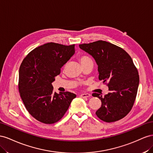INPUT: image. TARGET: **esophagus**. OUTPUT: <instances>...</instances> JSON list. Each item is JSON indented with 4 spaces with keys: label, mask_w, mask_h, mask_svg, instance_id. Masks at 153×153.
<instances>
[{
    "label": "esophagus",
    "mask_w": 153,
    "mask_h": 153,
    "mask_svg": "<svg viewBox=\"0 0 153 153\" xmlns=\"http://www.w3.org/2000/svg\"><path fill=\"white\" fill-rule=\"evenodd\" d=\"M81 97L82 98H86V97H89L90 96V94H81Z\"/></svg>",
    "instance_id": "esophagus-1"
}]
</instances>
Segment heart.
<instances>
[{
  "label": "heart",
  "instance_id": "b5f03b06",
  "mask_svg": "<svg viewBox=\"0 0 153 153\" xmlns=\"http://www.w3.org/2000/svg\"><path fill=\"white\" fill-rule=\"evenodd\" d=\"M79 62L81 64V65H85L87 63H92V60H91L88 56H85V55H82L81 56H79Z\"/></svg>",
  "mask_w": 153,
  "mask_h": 153
}]
</instances>
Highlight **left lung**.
<instances>
[{
  "label": "left lung",
  "mask_w": 153,
  "mask_h": 153,
  "mask_svg": "<svg viewBox=\"0 0 153 153\" xmlns=\"http://www.w3.org/2000/svg\"><path fill=\"white\" fill-rule=\"evenodd\" d=\"M79 46L94 58L98 65L99 79L107 82L110 91L104 97L92 94L102 102L95 114L106 123L123 119L131 110L139 85L138 72L131 56L123 49L105 41Z\"/></svg>",
  "instance_id": "8db88e82"
}]
</instances>
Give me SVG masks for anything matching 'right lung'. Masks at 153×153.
<instances>
[{"mask_svg": "<svg viewBox=\"0 0 153 153\" xmlns=\"http://www.w3.org/2000/svg\"><path fill=\"white\" fill-rule=\"evenodd\" d=\"M75 45L47 43L33 50L19 68V90L28 112L42 123L59 120L76 95L53 91L52 82L61 68L75 54Z\"/></svg>", "mask_w": 153, "mask_h": 153, "instance_id": "add662e5", "label": "right lung"}]
</instances>
